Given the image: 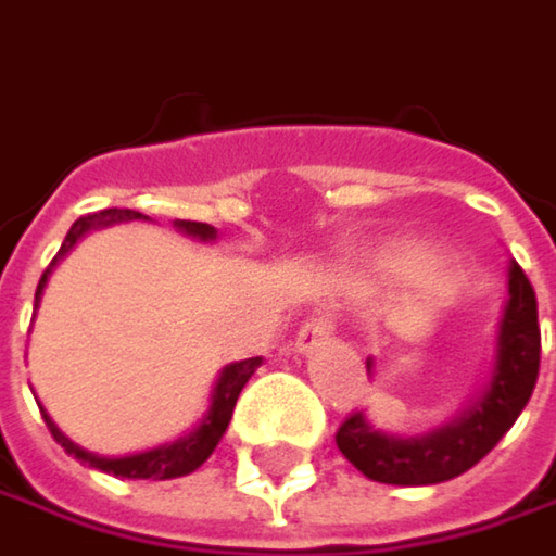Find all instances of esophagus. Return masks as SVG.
<instances>
[{"instance_id": "34e87169", "label": "esophagus", "mask_w": 556, "mask_h": 556, "mask_svg": "<svg viewBox=\"0 0 556 556\" xmlns=\"http://www.w3.org/2000/svg\"><path fill=\"white\" fill-rule=\"evenodd\" d=\"M333 318L325 315V312H318V315H308L305 321H302V328L295 333V350H302V353H308V350H315L325 337L333 333Z\"/></svg>"}]
</instances>
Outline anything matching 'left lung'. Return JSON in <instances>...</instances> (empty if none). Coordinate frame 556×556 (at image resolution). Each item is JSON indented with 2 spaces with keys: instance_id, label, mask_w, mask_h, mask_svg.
<instances>
[{
  "instance_id": "1",
  "label": "left lung",
  "mask_w": 556,
  "mask_h": 556,
  "mask_svg": "<svg viewBox=\"0 0 556 556\" xmlns=\"http://www.w3.org/2000/svg\"><path fill=\"white\" fill-rule=\"evenodd\" d=\"M372 363H366L369 369ZM541 366V328L538 299L519 264L509 267V302L503 312L496 363L486 391L455 424L435 429L424 439H394L366 424L353 410L337 429V448L356 471L379 483L424 486L458 478L509 432L526 410Z\"/></svg>"
}]
</instances>
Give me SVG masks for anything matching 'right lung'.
I'll return each mask as SVG.
<instances>
[{
	"label": "right lung",
	"instance_id": "obj_1",
	"mask_svg": "<svg viewBox=\"0 0 556 556\" xmlns=\"http://www.w3.org/2000/svg\"><path fill=\"white\" fill-rule=\"evenodd\" d=\"M136 216H139L136 210H101V213L78 216L76 223H73V228H70V235H66V241H63V248L56 251V257H63V254L76 244V238H81V231H88L91 226H108V223H117V219H136ZM177 226L184 228V231H190V235H200V238H213V235H216V231L206 226V223H177ZM56 257H53V264H56ZM53 264H50V267H53ZM50 267L43 270V277H40V282H37V299H40V289H43V282H47ZM257 366H261V356H251V359H241V363L228 366L226 372L219 376V381H216L210 417L200 424L197 432H190L187 439H180V442H175V445H165V448H155V452H146V455H132V458H98V455H88V452H81L78 445H73V442L56 429V424L47 417V410H40V414H43V424H47V429L53 432V439H56L70 455H76L81 465H88V468H98V471L114 475V478H132V480L180 478V475L197 471V468L213 455V448L219 445L223 432L228 429L231 410H235V401H238L241 388L248 384V379L254 376V369H257Z\"/></svg>",
	"mask_w": 556,
	"mask_h": 556
}]
</instances>
